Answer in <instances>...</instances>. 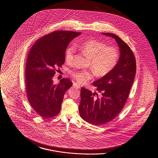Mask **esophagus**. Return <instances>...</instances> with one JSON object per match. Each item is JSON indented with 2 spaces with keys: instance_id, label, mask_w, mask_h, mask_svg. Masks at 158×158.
I'll return each instance as SVG.
<instances>
[{
  "instance_id": "34e87169",
  "label": "esophagus",
  "mask_w": 158,
  "mask_h": 158,
  "mask_svg": "<svg viewBox=\"0 0 158 158\" xmlns=\"http://www.w3.org/2000/svg\"><path fill=\"white\" fill-rule=\"evenodd\" d=\"M73 86L75 87L76 88H81V86L78 83H73Z\"/></svg>"
}]
</instances>
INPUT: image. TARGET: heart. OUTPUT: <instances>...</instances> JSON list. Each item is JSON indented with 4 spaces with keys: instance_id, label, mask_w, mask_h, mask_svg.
<instances>
[{
    "instance_id": "1",
    "label": "heart",
    "mask_w": 158,
    "mask_h": 158,
    "mask_svg": "<svg viewBox=\"0 0 158 158\" xmlns=\"http://www.w3.org/2000/svg\"><path fill=\"white\" fill-rule=\"evenodd\" d=\"M83 52L91 58V65L99 76L106 75L113 71L119 60V52L114 46L106 44L97 40H89L79 45ZM76 53V47L71 44L65 52V59L68 62L72 61ZM70 75L81 84H86L94 78V73L89 70H74Z\"/></svg>"
}]
</instances>
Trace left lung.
Segmentation results:
<instances>
[{"mask_svg":"<svg viewBox=\"0 0 158 158\" xmlns=\"http://www.w3.org/2000/svg\"><path fill=\"white\" fill-rule=\"evenodd\" d=\"M102 34L115 40L120 56L113 71L93 83L98 93L81 89L79 114L83 120L95 126L113 120L120 113L127 100L136 72L135 57L127 43L112 33Z\"/></svg>","mask_w":158,"mask_h":158,"instance_id":"1","label":"left lung"}]
</instances>
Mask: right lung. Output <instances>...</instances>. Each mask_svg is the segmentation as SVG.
Wrapping results in <instances>:
<instances>
[{
  "mask_svg": "<svg viewBox=\"0 0 158 158\" xmlns=\"http://www.w3.org/2000/svg\"><path fill=\"white\" fill-rule=\"evenodd\" d=\"M81 34L56 31L40 38L31 48L25 66V89L32 108L43 118L59 114L65 92L73 85L68 78L56 85L53 77L64 63L68 44Z\"/></svg>",
  "mask_w": 158,
  "mask_h": 158,
  "instance_id": "add662e5",
  "label": "right lung"
}]
</instances>
